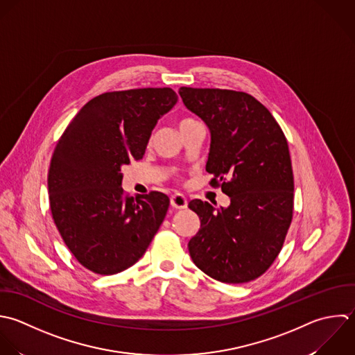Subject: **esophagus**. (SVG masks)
I'll use <instances>...</instances> for the list:
<instances>
[{"mask_svg":"<svg viewBox=\"0 0 355 355\" xmlns=\"http://www.w3.org/2000/svg\"><path fill=\"white\" fill-rule=\"evenodd\" d=\"M170 203L174 209H185L188 206V199L182 193H174L170 198Z\"/></svg>","mask_w":355,"mask_h":355,"instance_id":"obj_1","label":"esophagus"}]
</instances>
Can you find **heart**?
<instances>
[{
    "label": "heart",
    "mask_w": 355,
    "mask_h": 355,
    "mask_svg": "<svg viewBox=\"0 0 355 355\" xmlns=\"http://www.w3.org/2000/svg\"><path fill=\"white\" fill-rule=\"evenodd\" d=\"M192 121H195L193 119H182L181 121H180V127H182V125H185V124H188V123H192Z\"/></svg>",
    "instance_id": "heart-1"
}]
</instances>
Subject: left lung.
<instances>
[{"label":"left lung","instance_id":"8db88e82","mask_svg":"<svg viewBox=\"0 0 355 355\" xmlns=\"http://www.w3.org/2000/svg\"><path fill=\"white\" fill-rule=\"evenodd\" d=\"M184 105L210 130L206 171L228 207L189 202L200 230L189 241L199 270L224 284L263 275L278 257L293 217V170L285 134L270 110L246 92L181 87Z\"/></svg>","mask_w":355,"mask_h":355}]
</instances>
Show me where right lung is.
Wrapping results in <instances>:
<instances>
[{
    "instance_id": "obj_1",
    "label": "right lung",
    "mask_w": 355,
    "mask_h": 355,
    "mask_svg": "<svg viewBox=\"0 0 355 355\" xmlns=\"http://www.w3.org/2000/svg\"><path fill=\"white\" fill-rule=\"evenodd\" d=\"M178 96L171 88L105 92L87 102L53 150L48 193L53 223L77 261L113 275L134 266L162 225V192L128 198L121 167L142 159L157 120Z\"/></svg>"
}]
</instances>
